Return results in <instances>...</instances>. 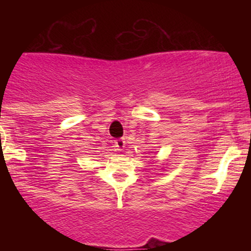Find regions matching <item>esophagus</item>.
Segmentation results:
<instances>
[{
  "label": "esophagus",
  "instance_id": "1",
  "mask_svg": "<svg viewBox=\"0 0 251 251\" xmlns=\"http://www.w3.org/2000/svg\"><path fill=\"white\" fill-rule=\"evenodd\" d=\"M115 147L118 151H123L124 147H125V140H124V138H119V140H116Z\"/></svg>",
  "mask_w": 251,
  "mask_h": 251
}]
</instances>
